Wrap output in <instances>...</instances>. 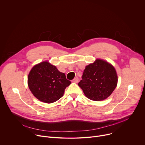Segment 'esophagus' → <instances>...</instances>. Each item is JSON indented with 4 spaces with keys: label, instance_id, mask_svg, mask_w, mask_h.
Wrapping results in <instances>:
<instances>
[{
    "label": "esophagus",
    "instance_id": "obj_1",
    "mask_svg": "<svg viewBox=\"0 0 145 145\" xmlns=\"http://www.w3.org/2000/svg\"><path fill=\"white\" fill-rule=\"evenodd\" d=\"M78 81H79V78H78V77H76V78H75L73 80H72V82H74V83H78Z\"/></svg>",
    "mask_w": 145,
    "mask_h": 145
}]
</instances>
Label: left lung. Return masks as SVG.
I'll use <instances>...</instances> for the list:
<instances>
[{"label":"left lung","mask_w":145,"mask_h":145,"mask_svg":"<svg viewBox=\"0 0 145 145\" xmlns=\"http://www.w3.org/2000/svg\"><path fill=\"white\" fill-rule=\"evenodd\" d=\"M82 79L79 86L86 97L93 101H101L108 97L118 82L114 66L101 59H96L86 66Z\"/></svg>","instance_id":"1"}]
</instances>
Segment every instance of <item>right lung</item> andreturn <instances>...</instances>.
I'll return each mask as SVG.
<instances>
[{
  "label": "right lung",
  "instance_id": "add662e5",
  "mask_svg": "<svg viewBox=\"0 0 145 145\" xmlns=\"http://www.w3.org/2000/svg\"><path fill=\"white\" fill-rule=\"evenodd\" d=\"M71 83L64 73L47 61L35 65L28 76V88L31 93L37 99L46 103L60 99Z\"/></svg>",
  "mask_w": 145,
  "mask_h": 145
}]
</instances>
